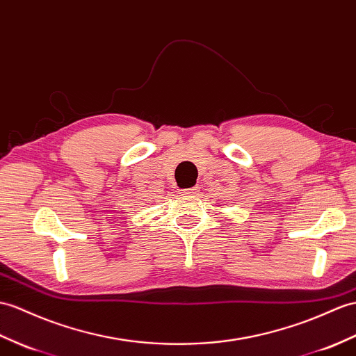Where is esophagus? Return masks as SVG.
Listing matches in <instances>:
<instances>
[{
  "label": "esophagus",
  "mask_w": 356,
  "mask_h": 356,
  "mask_svg": "<svg viewBox=\"0 0 356 356\" xmlns=\"http://www.w3.org/2000/svg\"><path fill=\"white\" fill-rule=\"evenodd\" d=\"M181 193H184L185 195H195V194H198L200 193V186L198 185H195V186H193V188H186V189H180Z\"/></svg>",
  "instance_id": "esophagus-1"
}]
</instances>
